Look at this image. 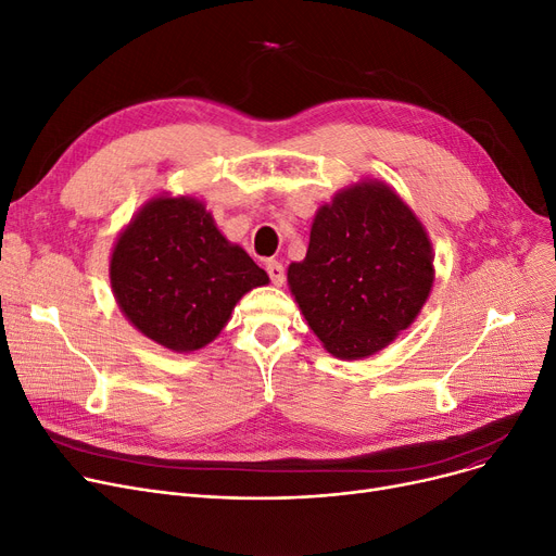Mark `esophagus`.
<instances>
[{
    "instance_id": "34e87169",
    "label": "esophagus",
    "mask_w": 556,
    "mask_h": 556,
    "mask_svg": "<svg viewBox=\"0 0 556 556\" xmlns=\"http://www.w3.org/2000/svg\"><path fill=\"white\" fill-rule=\"evenodd\" d=\"M266 273H268V277H270V281L275 286H281L286 281V268L281 266L279 261H268L266 263Z\"/></svg>"
}]
</instances>
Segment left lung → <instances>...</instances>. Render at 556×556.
<instances>
[{
  "label": "left lung",
  "instance_id": "obj_1",
  "mask_svg": "<svg viewBox=\"0 0 556 556\" xmlns=\"http://www.w3.org/2000/svg\"><path fill=\"white\" fill-rule=\"evenodd\" d=\"M432 245L386 185L349 187L315 214L306 258L288 283L327 352L356 361L415 323L432 288Z\"/></svg>",
  "mask_w": 556,
  "mask_h": 556
}]
</instances>
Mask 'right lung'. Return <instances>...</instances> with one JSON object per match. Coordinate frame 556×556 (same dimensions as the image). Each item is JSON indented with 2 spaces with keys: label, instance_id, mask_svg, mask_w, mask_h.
<instances>
[{
  "label": "right lung",
  "instance_id": "1",
  "mask_svg": "<svg viewBox=\"0 0 556 556\" xmlns=\"http://www.w3.org/2000/svg\"><path fill=\"white\" fill-rule=\"evenodd\" d=\"M110 281L143 336L173 352H195L223 331L248 290L268 283V275L223 237L202 202L162 195L116 239Z\"/></svg>",
  "mask_w": 556,
  "mask_h": 556
}]
</instances>
